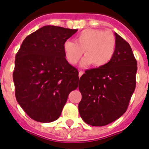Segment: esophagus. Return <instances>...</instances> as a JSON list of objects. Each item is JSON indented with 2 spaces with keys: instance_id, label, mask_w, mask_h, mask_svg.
I'll list each match as a JSON object with an SVG mask.
<instances>
[{
  "instance_id": "34e87169",
  "label": "esophagus",
  "mask_w": 149,
  "mask_h": 149,
  "mask_svg": "<svg viewBox=\"0 0 149 149\" xmlns=\"http://www.w3.org/2000/svg\"><path fill=\"white\" fill-rule=\"evenodd\" d=\"M83 74H84V72H83V71H81V70H79V77H80Z\"/></svg>"
}]
</instances>
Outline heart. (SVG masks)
Returning <instances> with one entry per match:
<instances>
[{"label": "heart", "instance_id": "1", "mask_svg": "<svg viewBox=\"0 0 149 149\" xmlns=\"http://www.w3.org/2000/svg\"><path fill=\"white\" fill-rule=\"evenodd\" d=\"M65 59L74 65L83 54L82 65L92 63L95 67L105 66L111 61L116 49V38L111 32L86 29L77 34L74 42L65 40L62 46Z\"/></svg>", "mask_w": 149, "mask_h": 149}]
</instances>
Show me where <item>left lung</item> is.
<instances>
[{"label":"left lung","mask_w":149,"mask_h":149,"mask_svg":"<svg viewBox=\"0 0 149 149\" xmlns=\"http://www.w3.org/2000/svg\"><path fill=\"white\" fill-rule=\"evenodd\" d=\"M116 49L106 65L85 71L79 78V115L95 127L109 124L124 114L136 87L137 61L130 44L115 33Z\"/></svg>","instance_id":"obj_1"}]
</instances>
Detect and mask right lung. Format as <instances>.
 I'll use <instances>...</instances> for the list:
<instances>
[{
    "mask_svg": "<svg viewBox=\"0 0 149 149\" xmlns=\"http://www.w3.org/2000/svg\"><path fill=\"white\" fill-rule=\"evenodd\" d=\"M77 31L43 26L25 38L15 55V97L27 115L37 122L56 120L70 93L78 87V70L67 62L62 48Z\"/></svg>",
    "mask_w": 149,
    "mask_h": 149,
    "instance_id": "obj_1",
    "label": "right lung"
}]
</instances>
